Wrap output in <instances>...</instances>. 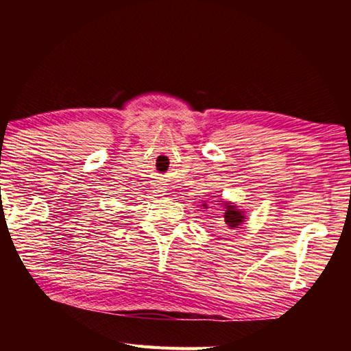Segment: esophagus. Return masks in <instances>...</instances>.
Wrapping results in <instances>:
<instances>
[{"instance_id":"esophagus-1","label":"esophagus","mask_w":351,"mask_h":351,"mask_svg":"<svg viewBox=\"0 0 351 351\" xmlns=\"http://www.w3.org/2000/svg\"><path fill=\"white\" fill-rule=\"evenodd\" d=\"M156 192H158V193H161V192H164V190H162V187H159V186H158V187H156Z\"/></svg>"}]
</instances>
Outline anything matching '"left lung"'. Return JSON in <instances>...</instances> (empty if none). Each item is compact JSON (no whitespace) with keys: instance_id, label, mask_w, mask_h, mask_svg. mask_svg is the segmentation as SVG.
I'll return each instance as SVG.
<instances>
[{"instance_id":"1","label":"left lung","mask_w":351,"mask_h":351,"mask_svg":"<svg viewBox=\"0 0 351 351\" xmlns=\"http://www.w3.org/2000/svg\"><path fill=\"white\" fill-rule=\"evenodd\" d=\"M219 203L224 204V223L228 224L229 229H235L243 224V221H245V213L239 210V207L234 206L232 203H223V201H219ZM206 206L207 204H204V207Z\"/></svg>"}]
</instances>
